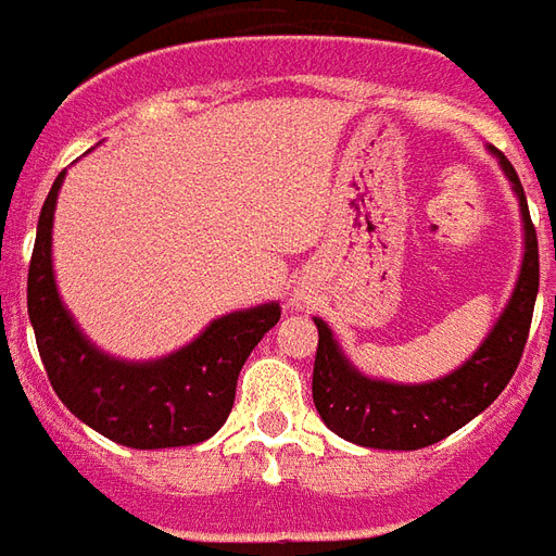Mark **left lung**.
<instances>
[{"label": "left lung", "instance_id": "obj_1", "mask_svg": "<svg viewBox=\"0 0 556 556\" xmlns=\"http://www.w3.org/2000/svg\"><path fill=\"white\" fill-rule=\"evenodd\" d=\"M495 155L519 197L525 258L507 309L501 312L480 351L463 368L418 386L371 380L353 368L341 353L339 341L332 339L330 327L315 318L318 327V353L312 371L315 409L332 433H339L353 445L380 447V451H418L435 445L483 413L504 392L509 377L519 368L530 318H533V303L540 291V244H536V229L530 224L519 174L504 152Z\"/></svg>", "mask_w": 556, "mask_h": 556}]
</instances>
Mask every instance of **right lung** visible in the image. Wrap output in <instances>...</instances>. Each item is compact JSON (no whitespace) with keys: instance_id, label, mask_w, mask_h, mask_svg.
Returning a JSON list of instances; mask_svg holds the SVG:
<instances>
[{"instance_id":"1","label":"right lung","mask_w":556,"mask_h":556,"mask_svg":"<svg viewBox=\"0 0 556 556\" xmlns=\"http://www.w3.org/2000/svg\"><path fill=\"white\" fill-rule=\"evenodd\" d=\"M64 170L49 188L28 265V318L61 404L111 442L138 451L182 447L215 435L232 413L236 382L279 303L212 320L200 339L152 362L111 359L73 324L52 274V215Z\"/></svg>"}]
</instances>
